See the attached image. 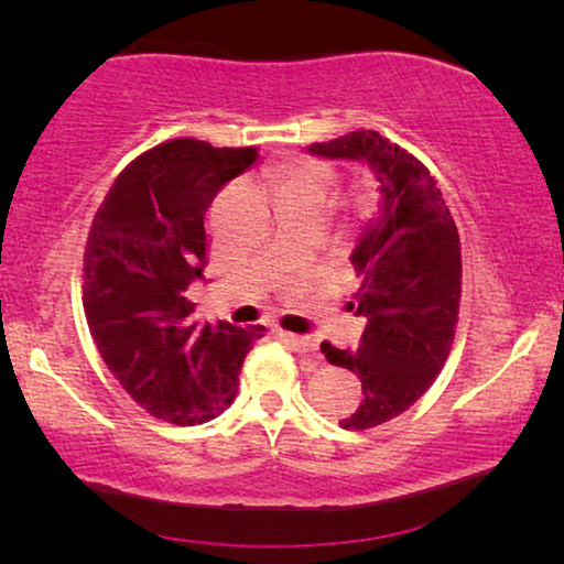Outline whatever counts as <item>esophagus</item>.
<instances>
[{"mask_svg":"<svg viewBox=\"0 0 564 564\" xmlns=\"http://www.w3.org/2000/svg\"><path fill=\"white\" fill-rule=\"evenodd\" d=\"M280 336H282V341H288L295 351L305 354V357L318 359V344H315V338H311V336H297V334H288V330H284V334H280ZM315 365H318V361H315Z\"/></svg>","mask_w":564,"mask_h":564,"instance_id":"obj_1","label":"esophagus"}]
</instances>
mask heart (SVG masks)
I'll list each match as a JSON object with an SVG mask.
<instances>
[{
  "mask_svg": "<svg viewBox=\"0 0 564 564\" xmlns=\"http://www.w3.org/2000/svg\"><path fill=\"white\" fill-rule=\"evenodd\" d=\"M276 203H318L326 205L338 182V172L328 161L315 156H297L274 169ZM372 205L369 192L359 189L351 195L354 210H367Z\"/></svg>",
  "mask_w": 564,
  "mask_h": 564,
  "instance_id": "obj_1",
  "label": "heart"
}]
</instances>
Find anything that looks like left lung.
I'll list each match as a JSON object with an SVG mask.
<instances>
[{
  "instance_id": "1",
  "label": "left lung",
  "mask_w": 564,
  "mask_h": 564,
  "mask_svg": "<svg viewBox=\"0 0 564 564\" xmlns=\"http://www.w3.org/2000/svg\"><path fill=\"white\" fill-rule=\"evenodd\" d=\"M311 153L367 161L382 184V215L351 253L359 290L349 303L367 328L357 351L321 344L330 365L361 380V403L338 423L365 431L408 411L442 372L457 330L462 249L436 180L377 130H351Z\"/></svg>"
}]
</instances>
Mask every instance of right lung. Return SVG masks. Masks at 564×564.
<instances>
[{"label": "right lung", "mask_w": 564, "mask_h": 564, "mask_svg": "<svg viewBox=\"0 0 564 564\" xmlns=\"http://www.w3.org/2000/svg\"><path fill=\"white\" fill-rule=\"evenodd\" d=\"M257 145L159 143L118 174L84 249V313L105 365L153 419L195 426L234 403L264 326L197 323L187 288L207 264L205 213Z\"/></svg>", "instance_id": "obj_1"}]
</instances>
